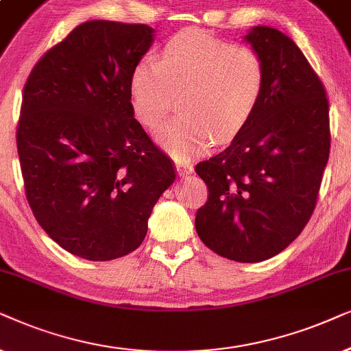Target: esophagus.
I'll return each mask as SVG.
<instances>
[{"mask_svg":"<svg viewBox=\"0 0 351 351\" xmlns=\"http://www.w3.org/2000/svg\"><path fill=\"white\" fill-rule=\"evenodd\" d=\"M176 171H178L180 178H184V176H189L191 173L194 171V168H193V165H191V163L181 162V163H176Z\"/></svg>","mask_w":351,"mask_h":351,"instance_id":"obj_1","label":"esophagus"}]
</instances>
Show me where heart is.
Masks as SVG:
<instances>
[{
	"label": "heart",
	"instance_id": "obj_1",
	"mask_svg": "<svg viewBox=\"0 0 351 351\" xmlns=\"http://www.w3.org/2000/svg\"><path fill=\"white\" fill-rule=\"evenodd\" d=\"M266 86L265 60L255 49L204 32H181L160 59L146 56L130 75L134 114L156 127L181 97L183 114L156 130L157 141L178 160L236 138L255 115Z\"/></svg>",
	"mask_w": 351,
	"mask_h": 351
}]
</instances>
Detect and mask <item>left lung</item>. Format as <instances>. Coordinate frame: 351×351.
I'll use <instances>...</instances> for the list:
<instances>
[{"instance_id": "8db88e82", "label": "left lung", "mask_w": 351, "mask_h": 351, "mask_svg": "<svg viewBox=\"0 0 351 351\" xmlns=\"http://www.w3.org/2000/svg\"><path fill=\"white\" fill-rule=\"evenodd\" d=\"M244 40L265 60V95L230 146L195 165L208 188L195 231L215 254L258 263L295 241L315 210L329 158V102L282 32L256 25Z\"/></svg>"}]
</instances>
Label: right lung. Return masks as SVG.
<instances>
[{
  "label": "right lung",
  "mask_w": 351,
  "mask_h": 351,
  "mask_svg": "<svg viewBox=\"0 0 351 351\" xmlns=\"http://www.w3.org/2000/svg\"><path fill=\"white\" fill-rule=\"evenodd\" d=\"M154 32L144 23H82L38 60L23 88L17 152L27 200L46 234L80 258L136 250L176 178L130 97V75Z\"/></svg>",
  "instance_id": "obj_1"
}]
</instances>
